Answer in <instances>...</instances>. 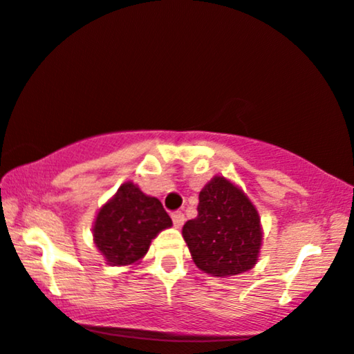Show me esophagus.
<instances>
[{"label":"esophagus","instance_id":"34e87169","mask_svg":"<svg viewBox=\"0 0 354 354\" xmlns=\"http://www.w3.org/2000/svg\"><path fill=\"white\" fill-rule=\"evenodd\" d=\"M171 219H173V224H174V227H176V229H181L183 224H185V214H183V212H180V211L173 212Z\"/></svg>","mask_w":354,"mask_h":354}]
</instances>
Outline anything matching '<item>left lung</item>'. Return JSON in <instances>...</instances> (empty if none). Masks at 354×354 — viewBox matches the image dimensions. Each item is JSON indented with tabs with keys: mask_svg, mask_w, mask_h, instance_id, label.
I'll return each instance as SVG.
<instances>
[{
	"mask_svg": "<svg viewBox=\"0 0 354 354\" xmlns=\"http://www.w3.org/2000/svg\"><path fill=\"white\" fill-rule=\"evenodd\" d=\"M183 239L204 274L221 279L244 274L261 255V216L236 183L214 176L199 193L198 218L183 225Z\"/></svg>",
	"mask_w": 354,
	"mask_h": 354,
	"instance_id": "obj_1",
	"label": "left lung"
}]
</instances>
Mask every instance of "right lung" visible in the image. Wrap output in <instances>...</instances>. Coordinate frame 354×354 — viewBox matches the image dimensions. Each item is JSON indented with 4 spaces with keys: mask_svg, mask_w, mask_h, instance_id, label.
I'll list each match as a JSON object with an SVG mask.
<instances>
[{
    "mask_svg": "<svg viewBox=\"0 0 354 354\" xmlns=\"http://www.w3.org/2000/svg\"><path fill=\"white\" fill-rule=\"evenodd\" d=\"M171 225L160 199L127 181L97 211L93 244L110 266H133L147 255L151 241Z\"/></svg>",
    "mask_w": 354,
    "mask_h": 354,
    "instance_id": "right-lung-1",
    "label": "right lung"
}]
</instances>
